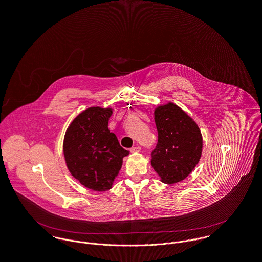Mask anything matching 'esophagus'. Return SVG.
<instances>
[{"label":"esophagus","instance_id":"obj_1","mask_svg":"<svg viewBox=\"0 0 262 262\" xmlns=\"http://www.w3.org/2000/svg\"><path fill=\"white\" fill-rule=\"evenodd\" d=\"M141 151V147L140 146H134L130 148V152H139Z\"/></svg>","mask_w":262,"mask_h":262}]
</instances>
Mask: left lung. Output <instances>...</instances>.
<instances>
[{"instance_id": "obj_1", "label": "left lung", "mask_w": 262, "mask_h": 262, "mask_svg": "<svg viewBox=\"0 0 262 262\" xmlns=\"http://www.w3.org/2000/svg\"><path fill=\"white\" fill-rule=\"evenodd\" d=\"M158 144L151 167L161 182L173 185L185 180L200 161L203 138L196 121L173 102L155 108Z\"/></svg>"}]
</instances>
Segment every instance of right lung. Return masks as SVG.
<instances>
[{
    "label": "right lung",
    "mask_w": 262,
    "mask_h": 262,
    "mask_svg": "<svg viewBox=\"0 0 262 262\" xmlns=\"http://www.w3.org/2000/svg\"><path fill=\"white\" fill-rule=\"evenodd\" d=\"M112 115L111 107H89L72 120L63 141V154L70 174L96 192L113 187L122 159L129 154L108 129Z\"/></svg>",
    "instance_id": "1"
}]
</instances>
